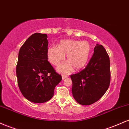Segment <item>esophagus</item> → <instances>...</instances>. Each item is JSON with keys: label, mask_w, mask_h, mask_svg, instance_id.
<instances>
[{"label": "esophagus", "mask_w": 129, "mask_h": 129, "mask_svg": "<svg viewBox=\"0 0 129 129\" xmlns=\"http://www.w3.org/2000/svg\"><path fill=\"white\" fill-rule=\"evenodd\" d=\"M68 76H68L67 75H62V79H66V78H67Z\"/></svg>", "instance_id": "34e87169"}]
</instances>
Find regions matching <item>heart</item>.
Here are the masks:
<instances>
[{"label":"heart","mask_w":129,"mask_h":129,"mask_svg":"<svg viewBox=\"0 0 129 129\" xmlns=\"http://www.w3.org/2000/svg\"><path fill=\"white\" fill-rule=\"evenodd\" d=\"M90 45L87 41L62 40L58 46H51L47 50V56L49 61L57 66L64 60L66 56L69 62L63 63L57 67L61 73H69L73 66L76 70H79L86 65L89 57Z\"/></svg>","instance_id":"obj_1"}]
</instances>
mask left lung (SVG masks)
<instances>
[{
	"mask_svg": "<svg viewBox=\"0 0 129 129\" xmlns=\"http://www.w3.org/2000/svg\"><path fill=\"white\" fill-rule=\"evenodd\" d=\"M70 77L73 96L80 104L88 106L101 98L110 83V59L104 47L96 44L86 67Z\"/></svg>",
	"mask_w": 129,
	"mask_h": 129,
	"instance_id": "1",
	"label": "left lung"
}]
</instances>
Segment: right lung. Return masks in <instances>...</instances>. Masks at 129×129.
<instances>
[{
    "mask_svg": "<svg viewBox=\"0 0 129 129\" xmlns=\"http://www.w3.org/2000/svg\"><path fill=\"white\" fill-rule=\"evenodd\" d=\"M47 35L36 33L20 47L16 66L18 86L26 100L43 103L53 96L54 88L62 80L48 61Z\"/></svg>",
    "mask_w": 129,
    "mask_h": 129,
    "instance_id": "1",
    "label": "right lung"
}]
</instances>
